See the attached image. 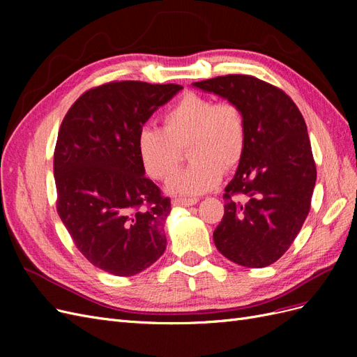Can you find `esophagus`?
I'll use <instances>...</instances> for the list:
<instances>
[{
  "mask_svg": "<svg viewBox=\"0 0 357 357\" xmlns=\"http://www.w3.org/2000/svg\"><path fill=\"white\" fill-rule=\"evenodd\" d=\"M198 202V198H176L172 199V205L174 207H190Z\"/></svg>",
  "mask_w": 357,
  "mask_h": 357,
  "instance_id": "esophagus-1",
  "label": "esophagus"
}]
</instances>
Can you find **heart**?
Here are the masks:
<instances>
[{"label":"heart","mask_w":357,"mask_h":357,"mask_svg":"<svg viewBox=\"0 0 357 357\" xmlns=\"http://www.w3.org/2000/svg\"><path fill=\"white\" fill-rule=\"evenodd\" d=\"M164 126H144L137 137L139 162L149 177L167 180L188 147L190 164L177 171L168 183L174 195H199L219 185L223 168L240 164L247 146V121L234 101H219L188 92L162 116Z\"/></svg>","instance_id":"1"}]
</instances>
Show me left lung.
I'll return each instance as SVG.
<instances>
[{
    "mask_svg": "<svg viewBox=\"0 0 357 357\" xmlns=\"http://www.w3.org/2000/svg\"><path fill=\"white\" fill-rule=\"evenodd\" d=\"M193 86L236 102L247 121L245 152L225 188L214 244L241 266L271 265L299 234L316 185L304 117L289 95L253 75H219Z\"/></svg>",
    "mask_w": 357,
    "mask_h": 357,
    "instance_id": "left-lung-1",
    "label": "left lung"
}]
</instances>
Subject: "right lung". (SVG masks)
Masks as SVG:
<instances>
[{
	"mask_svg": "<svg viewBox=\"0 0 357 357\" xmlns=\"http://www.w3.org/2000/svg\"><path fill=\"white\" fill-rule=\"evenodd\" d=\"M180 84L110 82L86 91L63 117L53 155L56 210L80 253L119 277L164 255L169 198L144 176L139 129Z\"/></svg>",
	"mask_w": 357,
	"mask_h": 357,
	"instance_id": "obj_1",
	"label": "right lung"
}]
</instances>
